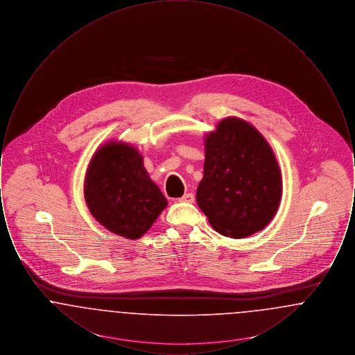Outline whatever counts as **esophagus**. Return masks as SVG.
Segmentation results:
<instances>
[{
	"label": "esophagus",
	"mask_w": 355,
	"mask_h": 355,
	"mask_svg": "<svg viewBox=\"0 0 355 355\" xmlns=\"http://www.w3.org/2000/svg\"><path fill=\"white\" fill-rule=\"evenodd\" d=\"M180 202L193 203L194 202V196L191 193H186L184 197L180 198Z\"/></svg>",
	"instance_id": "obj_1"
}]
</instances>
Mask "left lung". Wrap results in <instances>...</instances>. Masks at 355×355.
Here are the masks:
<instances>
[{
	"label": "left lung",
	"instance_id": "1",
	"mask_svg": "<svg viewBox=\"0 0 355 355\" xmlns=\"http://www.w3.org/2000/svg\"><path fill=\"white\" fill-rule=\"evenodd\" d=\"M281 196V170L263 135L243 119H222L205 138L196 194L210 225L222 236H252L272 220Z\"/></svg>",
	"mask_w": 355,
	"mask_h": 355
}]
</instances>
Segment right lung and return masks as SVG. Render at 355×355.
Listing matches in <instances>:
<instances>
[{
    "mask_svg": "<svg viewBox=\"0 0 355 355\" xmlns=\"http://www.w3.org/2000/svg\"><path fill=\"white\" fill-rule=\"evenodd\" d=\"M85 201L102 226L129 239L144 236L168 205L144 168L142 155L122 142L105 144L93 155Z\"/></svg>",
    "mask_w": 355,
    "mask_h": 355,
    "instance_id": "right-lung-1",
    "label": "right lung"
}]
</instances>
